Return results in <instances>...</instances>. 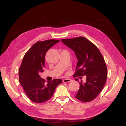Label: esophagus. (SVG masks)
<instances>
[{"label": "esophagus", "mask_w": 126, "mask_h": 126, "mask_svg": "<svg viewBox=\"0 0 126 126\" xmlns=\"http://www.w3.org/2000/svg\"><path fill=\"white\" fill-rule=\"evenodd\" d=\"M71 81V79H63V83H69Z\"/></svg>", "instance_id": "obj_1"}]
</instances>
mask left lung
<instances>
[{"instance_id": "obj_1", "label": "left lung", "mask_w": 126, "mask_h": 126, "mask_svg": "<svg viewBox=\"0 0 126 126\" xmlns=\"http://www.w3.org/2000/svg\"><path fill=\"white\" fill-rule=\"evenodd\" d=\"M61 41L74 51L78 60L74 77L86 76V82L81 80L79 82L75 97L83 102L93 101L101 93L107 79V69L102 55L98 48L84 37ZM75 80L79 81L77 79Z\"/></svg>"}]
</instances>
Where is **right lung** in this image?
I'll use <instances>...</instances> for the list:
<instances>
[{
    "label": "right lung",
    "instance_id": "1",
    "mask_svg": "<svg viewBox=\"0 0 126 126\" xmlns=\"http://www.w3.org/2000/svg\"><path fill=\"white\" fill-rule=\"evenodd\" d=\"M59 42L55 39L39 41L24 56L19 70V80L26 95L33 102L43 103L49 100L56 87L62 83L61 79H53L45 83L39 76L44 71L46 53Z\"/></svg>",
    "mask_w": 126,
    "mask_h": 126
}]
</instances>
